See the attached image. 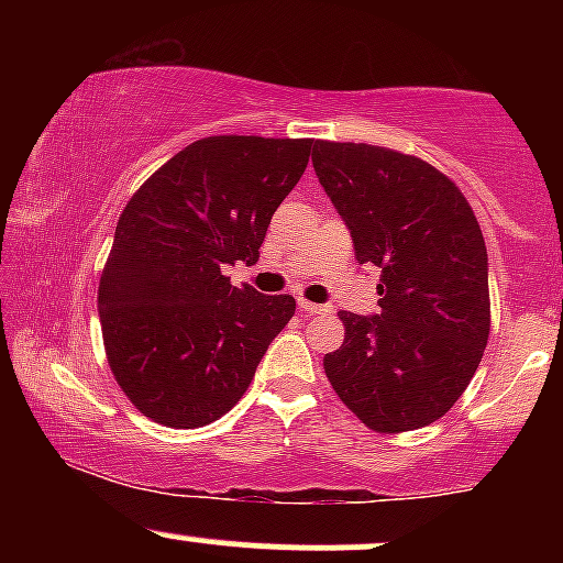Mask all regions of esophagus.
<instances>
[{"label": "esophagus", "mask_w": 563, "mask_h": 563, "mask_svg": "<svg viewBox=\"0 0 563 563\" xmlns=\"http://www.w3.org/2000/svg\"><path fill=\"white\" fill-rule=\"evenodd\" d=\"M299 309L303 314H331V307H328V303H312L307 299H299Z\"/></svg>", "instance_id": "obj_1"}]
</instances>
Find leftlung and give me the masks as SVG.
I'll return each mask as SVG.
<instances>
[{
    "label": "left lung",
    "mask_w": 563,
    "mask_h": 563,
    "mask_svg": "<svg viewBox=\"0 0 563 563\" xmlns=\"http://www.w3.org/2000/svg\"><path fill=\"white\" fill-rule=\"evenodd\" d=\"M322 190L354 256L378 267V314L339 312L346 339L325 376L373 431L434 423L466 391L489 335L487 249L468 200L416 156L314 140Z\"/></svg>",
    "instance_id": "left-lung-1"
}]
</instances>
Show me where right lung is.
Listing matches in <instances>:
<instances>
[{"mask_svg": "<svg viewBox=\"0 0 563 563\" xmlns=\"http://www.w3.org/2000/svg\"><path fill=\"white\" fill-rule=\"evenodd\" d=\"M309 153L312 140H198L121 211L97 309L113 376L142 416L198 429L249 389L296 301L235 288L222 269L260 262Z\"/></svg>", "mask_w": 563, "mask_h": 563, "instance_id": "add662e5", "label": "right lung"}]
</instances>
